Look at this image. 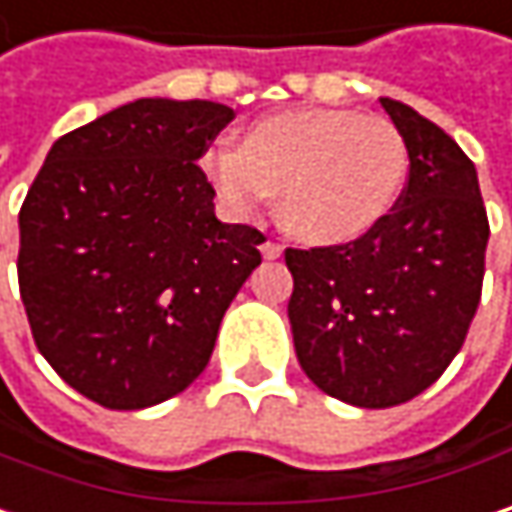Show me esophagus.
<instances>
[{
  "label": "esophagus",
  "mask_w": 512,
  "mask_h": 512,
  "mask_svg": "<svg viewBox=\"0 0 512 512\" xmlns=\"http://www.w3.org/2000/svg\"><path fill=\"white\" fill-rule=\"evenodd\" d=\"M262 256L265 259H280L283 256V244L280 241H265L262 244Z\"/></svg>",
  "instance_id": "1"
}]
</instances>
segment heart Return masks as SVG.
<instances>
[{"mask_svg":"<svg viewBox=\"0 0 512 512\" xmlns=\"http://www.w3.org/2000/svg\"><path fill=\"white\" fill-rule=\"evenodd\" d=\"M203 173L235 215L280 194V224L306 244H345L398 206L410 153L386 117L345 108H294L253 123L241 147L218 144Z\"/></svg>","mask_w":512,"mask_h":512,"instance_id":"1","label":"heart"}]
</instances>
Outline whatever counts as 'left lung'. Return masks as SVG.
Instances as JSON below:
<instances>
[{
    "mask_svg": "<svg viewBox=\"0 0 512 512\" xmlns=\"http://www.w3.org/2000/svg\"><path fill=\"white\" fill-rule=\"evenodd\" d=\"M380 105L410 153L398 206L356 241L286 250L300 368L330 398L365 410L413 401L460 353L489 241L472 159L416 108L389 96Z\"/></svg>",
    "mask_w": 512,
    "mask_h": 512,
    "instance_id": "8db88e82",
    "label": "left lung"
}]
</instances>
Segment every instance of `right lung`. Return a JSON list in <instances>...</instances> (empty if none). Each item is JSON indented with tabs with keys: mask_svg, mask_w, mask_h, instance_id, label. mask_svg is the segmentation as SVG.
Masks as SVG:
<instances>
[{
	"mask_svg": "<svg viewBox=\"0 0 512 512\" xmlns=\"http://www.w3.org/2000/svg\"><path fill=\"white\" fill-rule=\"evenodd\" d=\"M209 99H135L58 138L20 209L37 351L105 410L188 389L265 235L215 218L197 159L232 120Z\"/></svg>",
	"mask_w": 512,
	"mask_h": 512,
	"instance_id": "1",
	"label": "right lung"
}]
</instances>
